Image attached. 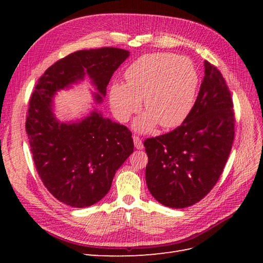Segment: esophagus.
<instances>
[{
    "instance_id": "esophagus-1",
    "label": "esophagus",
    "mask_w": 263,
    "mask_h": 263,
    "mask_svg": "<svg viewBox=\"0 0 263 263\" xmlns=\"http://www.w3.org/2000/svg\"><path fill=\"white\" fill-rule=\"evenodd\" d=\"M133 139H134L135 147H136L137 149H142V148H144V145H142V141H141V139L139 138V136H137V135H134Z\"/></svg>"
}]
</instances>
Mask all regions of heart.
Masks as SVG:
<instances>
[{
	"mask_svg": "<svg viewBox=\"0 0 263 263\" xmlns=\"http://www.w3.org/2000/svg\"><path fill=\"white\" fill-rule=\"evenodd\" d=\"M124 83L110 87V106L116 117L127 122L141 106L147 112L135 123L138 130H150L159 123L174 128L185 121L195 104L198 74L194 63L171 52H155L132 62Z\"/></svg>",
	"mask_w": 263,
	"mask_h": 263,
	"instance_id": "heart-1",
	"label": "heart"
}]
</instances>
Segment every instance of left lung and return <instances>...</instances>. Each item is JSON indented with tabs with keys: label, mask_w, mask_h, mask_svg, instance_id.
Returning a JSON list of instances; mask_svg holds the SVG:
<instances>
[{
	"label": "left lung",
	"mask_w": 263,
	"mask_h": 263,
	"mask_svg": "<svg viewBox=\"0 0 263 263\" xmlns=\"http://www.w3.org/2000/svg\"><path fill=\"white\" fill-rule=\"evenodd\" d=\"M192 112L176 129L144 141L146 182L156 200L185 209L201 201L225 168L235 136L234 103L220 71L204 62Z\"/></svg>",
	"instance_id": "obj_1"
}]
</instances>
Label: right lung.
Wrapping results in <instances>:
<instances>
[{
    "label": "right lung",
    "mask_w": 263,
    "mask_h": 263,
    "mask_svg": "<svg viewBox=\"0 0 263 263\" xmlns=\"http://www.w3.org/2000/svg\"><path fill=\"white\" fill-rule=\"evenodd\" d=\"M129 51L104 47L79 50L54 62L38 79L26 118L31 156L44 185L58 201L72 208H87L104 197L117 169L134 151L130 130L97 110L80 123L55 119L51 99L58 90L89 74L99 93L106 86Z\"/></svg>",
    "instance_id": "1"
}]
</instances>
